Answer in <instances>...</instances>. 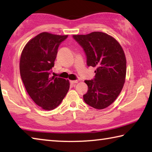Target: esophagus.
Wrapping results in <instances>:
<instances>
[{
  "mask_svg": "<svg viewBox=\"0 0 152 152\" xmlns=\"http://www.w3.org/2000/svg\"><path fill=\"white\" fill-rule=\"evenodd\" d=\"M78 80H71L70 81V83L72 84H75L76 83H78Z\"/></svg>",
  "mask_w": 152,
  "mask_h": 152,
  "instance_id": "34e87169",
  "label": "esophagus"
}]
</instances>
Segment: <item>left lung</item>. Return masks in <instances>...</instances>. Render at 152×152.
<instances>
[{
  "mask_svg": "<svg viewBox=\"0 0 152 152\" xmlns=\"http://www.w3.org/2000/svg\"><path fill=\"white\" fill-rule=\"evenodd\" d=\"M73 38L83 48L87 66L96 68L94 78L84 81L88 92L84 101L94 109H105L116 100L125 83L124 51L115 38L102 32L74 35Z\"/></svg>",
  "mask_w": 152,
  "mask_h": 152,
  "instance_id": "8db88e82",
  "label": "left lung"
}]
</instances>
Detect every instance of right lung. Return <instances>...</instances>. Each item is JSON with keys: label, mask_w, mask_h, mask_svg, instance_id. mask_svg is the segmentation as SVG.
<instances>
[{"label": "right lung", "mask_w": 152, "mask_h": 152, "mask_svg": "<svg viewBox=\"0 0 152 152\" xmlns=\"http://www.w3.org/2000/svg\"><path fill=\"white\" fill-rule=\"evenodd\" d=\"M68 35L43 32L25 46L20 59V74L25 89L36 104L46 110L60 104L70 88L68 80L51 77L60 43Z\"/></svg>", "instance_id": "add662e5"}]
</instances>
